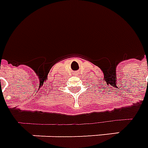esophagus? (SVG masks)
<instances>
[{"label": "esophagus", "instance_id": "1", "mask_svg": "<svg viewBox=\"0 0 148 148\" xmlns=\"http://www.w3.org/2000/svg\"><path fill=\"white\" fill-rule=\"evenodd\" d=\"M78 73H79V72H75V74H78Z\"/></svg>", "mask_w": 148, "mask_h": 148}]
</instances>
